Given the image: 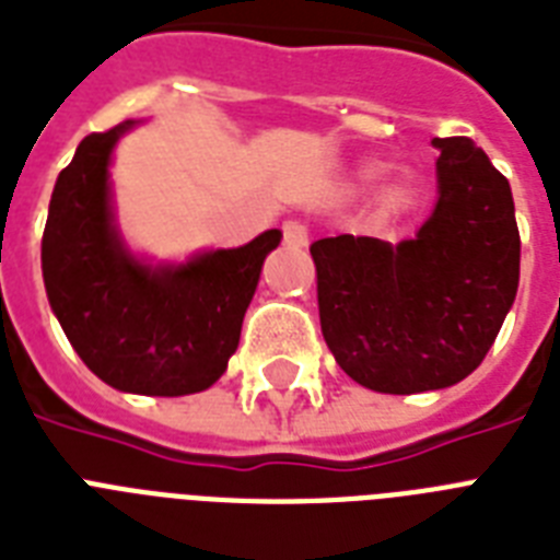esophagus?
I'll list each match as a JSON object with an SVG mask.
<instances>
[{
    "mask_svg": "<svg viewBox=\"0 0 560 560\" xmlns=\"http://www.w3.org/2000/svg\"><path fill=\"white\" fill-rule=\"evenodd\" d=\"M281 233H284V244H288V247L293 249L307 247V226H304L302 221H284Z\"/></svg>",
    "mask_w": 560,
    "mask_h": 560,
    "instance_id": "1",
    "label": "esophagus"
}]
</instances>
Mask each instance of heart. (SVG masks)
<instances>
[{
	"instance_id": "b5f03b06",
	"label": "heart",
	"mask_w": 560,
	"mask_h": 560,
	"mask_svg": "<svg viewBox=\"0 0 560 560\" xmlns=\"http://www.w3.org/2000/svg\"><path fill=\"white\" fill-rule=\"evenodd\" d=\"M383 170L385 166L380 161H368L362 163L359 175L365 177V180H374V177L383 175ZM413 201H417V180H413V175H408V172L394 177V180L383 189V198H380L385 215H402L406 209H411Z\"/></svg>"
}]
</instances>
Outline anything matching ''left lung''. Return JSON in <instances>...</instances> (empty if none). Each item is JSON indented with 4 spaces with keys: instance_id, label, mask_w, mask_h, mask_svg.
I'll use <instances>...</instances> for the list:
<instances>
[{
    "instance_id": "1",
    "label": "left lung",
    "mask_w": 560,
    "mask_h": 560,
    "mask_svg": "<svg viewBox=\"0 0 560 560\" xmlns=\"http://www.w3.org/2000/svg\"><path fill=\"white\" fill-rule=\"evenodd\" d=\"M438 203L413 238L311 244L327 348L353 383L420 394L460 383L515 302L521 235L509 180L471 138H434Z\"/></svg>"
}]
</instances>
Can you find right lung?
Returning a JSON list of instances; mask_svg holds the SVG:
<instances>
[{"label":"right lung","mask_w":560,"mask_h":560,"mask_svg":"<svg viewBox=\"0 0 560 560\" xmlns=\"http://www.w3.org/2000/svg\"><path fill=\"white\" fill-rule=\"evenodd\" d=\"M135 126L126 120L89 135L59 172L43 233L45 293L71 348L103 383L126 394L184 397L226 371L281 230L184 265L135 256L115 224L108 180L117 140Z\"/></svg>","instance_id":"right-lung-1"}]
</instances>
